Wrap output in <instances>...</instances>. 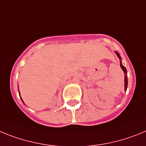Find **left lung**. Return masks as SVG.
Listing matches in <instances>:
<instances>
[{
	"mask_svg": "<svg viewBox=\"0 0 146 146\" xmlns=\"http://www.w3.org/2000/svg\"><path fill=\"white\" fill-rule=\"evenodd\" d=\"M116 54H117V56H118L119 59H121V58H120V56L119 55L118 53H117V52H116ZM120 68H122V70H123L124 73H125L126 74L127 71H126V68H125V67H124V66L122 64H121V63H120ZM127 86H128V79H127V77H126V76H125V90H126V89H127Z\"/></svg>",
	"mask_w": 146,
	"mask_h": 146,
	"instance_id": "obj_1",
	"label": "left lung"
}]
</instances>
